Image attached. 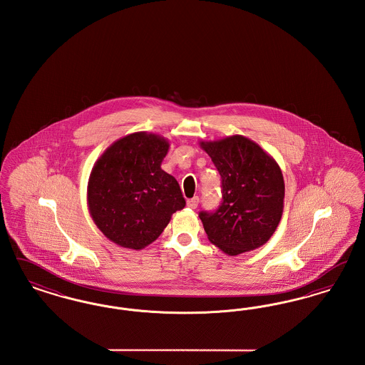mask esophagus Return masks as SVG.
Returning a JSON list of instances; mask_svg holds the SVG:
<instances>
[{
    "mask_svg": "<svg viewBox=\"0 0 365 365\" xmlns=\"http://www.w3.org/2000/svg\"><path fill=\"white\" fill-rule=\"evenodd\" d=\"M198 202H200V198L198 197H192V198L187 200V207L191 209H195L197 205H198Z\"/></svg>",
    "mask_w": 365,
    "mask_h": 365,
    "instance_id": "esophagus-1",
    "label": "esophagus"
}]
</instances>
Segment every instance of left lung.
Here are the masks:
<instances>
[{"mask_svg":"<svg viewBox=\"0 0 365 365\" xmlns=\"http://www.w3.org/2000/svg\"><path fill=\"white\" fill-rule=\"evenodd\" d=\"M222 178V204L200 212L208 240L228 256L267 242L283 213L284 182L278 163L242 135L200 142Z\"/></svg>","mask_w":365,"mask_h":365,"instance_id":"left-lung-1","label":"left lung"}]
</instances>
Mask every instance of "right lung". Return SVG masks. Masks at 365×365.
I'll use <instances>...</instances> for the list:
<instances>
[{"label": "right lung", "instance_id": "right-lung-1", "mask_svg": "<svg viewBox=\"0 0 365 365\" xmlns=\"http://www.w3.org/2000/svg\"><path fill=\"white\" fill-rule=\"evenodd\" d=\"M168 149L167 139L140 131L113 142L96 161L87 204L112 242L143 249L160 237L173 213L185 208L178 180L161 170Z\"/></svg>", "mask_w": 365, "mask_h": 365}]
</instances>
